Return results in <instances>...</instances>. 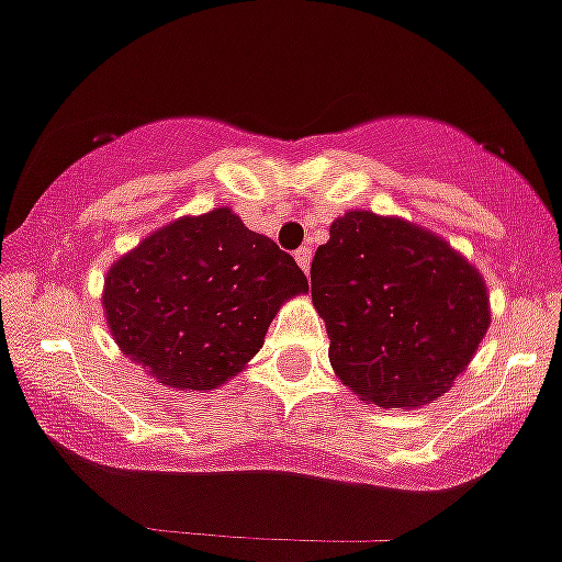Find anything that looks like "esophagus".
<instances>
[{"label":"esophagus","mask_w":562,"mask_h":562,"mask_svg":"<svg viewBox=\"0 0 562 562\" xmlns=\"http://www.w3.org/2000/svg\"><path fill=\"white\" fill-rule=\"evenodd\" d=\"M311 248L308 246H303V248H297V251H294V259H297V265H300V270H303L305 276H308V268H311Z\"/></svg>","instance_id":"34e87169"}]
</instances>
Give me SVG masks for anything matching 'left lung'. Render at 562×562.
Masks as SVG:
<instances>
[{
	"mask_svg": "<svg viewBox=\"0 0 562 562\" xmlns=\"http://www.w3.org/2000/svg\"><path fill=\"white\" fill-rule=\"evenodd\" d=\"M333 371L382 409H415L453 387L492 322L486 281L435 232L349 210L311 262Z\"/></svg>",
	"mask_w": 562,
	"mask_h": 562,
	"instance_id": "1",
	"label": "left lung"
}]
</instances>
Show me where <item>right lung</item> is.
I'll return each mask as SVG.
<instances>
[{"label":"right lung","instance_id":"obj_1","mask_svg":"<svg viewBox=\"0 0 562 562\" xmlns=\"http://www.w3.org/2000/svg\"><path fill=\"white\" fill-rule=\"evenodd\" d=\"M303 270L229 207L182 215L122 254L103 279V316L125 358L175 391H213L262 349Z\"/></svg>","mask_w":562,"mask_h":562}]
</instances>
